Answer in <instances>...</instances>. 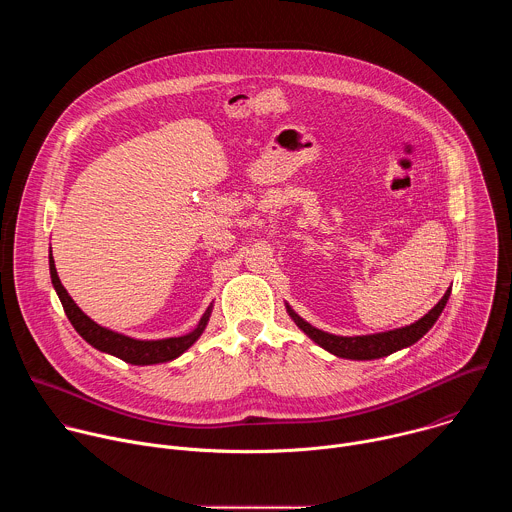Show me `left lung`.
Wrapping results in <instances>:
<instances>
[{"label": "left lung", "mask_w": 512, "mask_h": 512, "mask_svg": "<svg viewBox=\"0 0 512 512\" xmlns=\"http://www.w3.org/2000/svg\"><path fill=\"white\" fill-rule=\"evenodd\" d=\"M450 294H452V289L448 287L444 298L417 322L403 326V328H395V330H387V332H379V334H367V336H336V334L318 330L312 324H308L304 318H300L289 306H285V308H287V314L291 316V320L298 324V328L302 332H306L318 346L332 352L334 356L350 358V360H373V358L389 356L401 348L415 344L419 338H423L429 332V328L437 322V318H440V314L444 312Z\"/></svg>", "instance_id": "1"}]
</instances>
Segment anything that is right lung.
<instances>
[{
	"instance_id": "obj_1",
	"label": "right lung",
	"mask_w": 512,
	"mask_h": 512,
	"mask_svg": "<svg viewBox=\"0 0 512 512\" xmlns=\"http://www.w3.org/2000/svg\"><path fill=\"white\" fill-rule=\"evenodd\" d=\"M48 265H50V279L52 285L56 289V294L60 298V304L64 308L66 318L70 320V324L75 326V330L97 350L105 352V354H113L129 364H137V367H148V364H160V362H170L174 358H178L180 354H184L204 332L210 312H212V304L206 308V312L202 314L198 326L184 334V336H172V338H162V340H137L131 336H125L121 332L109 330L101 324H97L95 320H91L77 304L68 296V291L64 289V285L58 279L56 273V265L52 259V251L48 255Z\"/></svg>"
}]
</instances>
